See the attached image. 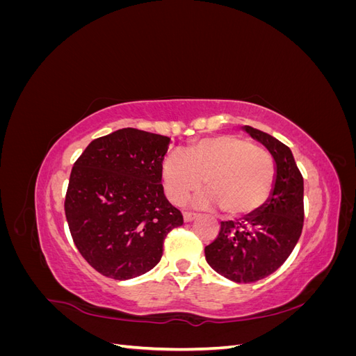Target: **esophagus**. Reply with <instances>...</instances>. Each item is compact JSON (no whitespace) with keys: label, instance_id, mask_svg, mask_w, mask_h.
Instances as JSON below:
<instances>
[{"label":"esophagus","instance_id":"obj_1","mask_svg":"<svg viewBox=\"0 0 356 356\" xmlns=\"http://www.w3.org/2000/svg\"><path fill=\"white\" fill-rule=\"evenodd\" d=\"M197 217L196 213H191V212H184V221L186 222H190V221H193Z\"/></svg>","mask_w":356,"mask_h":356}]
</instances>
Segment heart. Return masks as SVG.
I'll return each instance as SVG.
<instances>
[{
	"label": "heart",
	"mask_w": 356,
	"mask_h": 356,
	"mask_svg": "<svg viewBox=\"0 0 356 356\" xmlns=\"http://www.w3.org/2000/svg\"><path fill=\"white\" fill-rule=\"evenodd\" d=\"M202 179L208 191L196 199L197 207H221L229 217H246L270 195L275 161L245 138L221 135L195 143L184 156L172 153L161 165L165 195L174 203L197 191Z\"/></svg>",
	"instance_id": "1"
}]
</instances>
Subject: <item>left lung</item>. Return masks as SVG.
Here are the masks:
<instances>
[{
  "label": "left lung",
  "instance_id": "obj_1",
  "mask_svg": "<svg viewBox=\"0 0 356 356\" xmlns=\"http://www.w3.org/2000/svg\"><path fill=\"white\" fill-rule=\"evenodd\" d=\"M242 131L261 143L275 161L270 196L241 221H222L218 238L204 248L208 264L233 282L250 284L272 275L296 248L303 230V177L291 149L251 126Z\"/></svg>",
  "mask_w": 356,
  "mask_h": 356
}]
</instances>
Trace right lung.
Returning a JSON list of instances; mask_svg holds the SVG:
<instances>
[{"mask_svg": "<svg viewBox=\"0 0 356 356\" xmlns=\"http://www.w3.org/2000/svg\"><path fill=\"white\" fill-rule=\"evenodd\" d=\"M170 138L126 127L101 136L74 163L65 215L75 246L95 270L117 281L160 261L166 234L182 225L161 186Z\"/></svg>", "mask_w": 356, "mask_h": 356, "instance_id": "1", "label": "right lung"}]
</instances>
